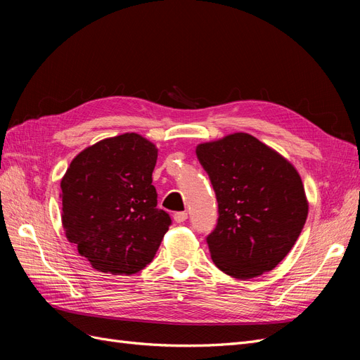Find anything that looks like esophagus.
I'll return each instance as SVG.
<instances>
[{
	"instance_id": "1",
	"label": "esophagus",
	"mask_w": 360,
	"mask_h": 360,
	"mask_svg": "<svg viewBox=\"0 0 360 360\" xmlns=\"http://www.w3.org/2000/svg\"><path fill=\"white\" fill-rule=\"evenodd\" d=\"M188 219V213L186 212H177L174 213V221H176L177 224H181Z\"/></svg>"
}]
</instances>
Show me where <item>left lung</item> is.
<instances>
[{"mask_svg":"<svg viewBox=\"0 0 360 360\" xmlns=\"http://www.w3.org/2000/svg\"><path fill=\"white\" fill-rule=\"evenodd\" d=\"M217 200V224L205 237L224 274L250 279L275 269L299 238L308 201L297 171L248 134L197 147Z\"/></svg>","mask_w":360,"mask_h":360,"instance_id":"obj_1","label":"left lung"}]
</instances>
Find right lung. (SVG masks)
Returning a JSON list of instances; mask_svg holds the SVG:
<instances>
[{
  "label": "right lung",
  "instance_id": "obj_1",
  "mask_svg": "<svg viewBox=\"0 0 360 360\" xmlns=\"http://www.w3.org/2000/svg\"><path fill=\"white\" fill-rule=\"evenodd\" d=\"M156 159L155 144L124 134L85 148L64 174L63 226L94 269L132 275L155 258L171 225L151 184Z\"/></svg>",
  "mask_w": 360,
  "mask_h": 360
}]
</instances>
